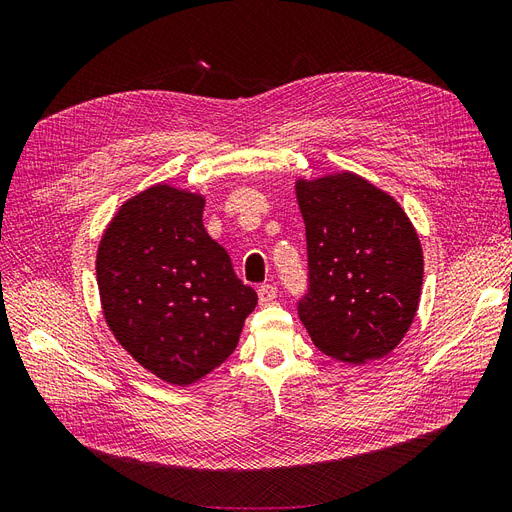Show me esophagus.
I'll list each match as a JSON object with an SVG mask.
<instances>
[{
  "label": "esophagus",
  "instance_id": "1",
  "mask_svg": "<svg viewBox=\"0 0 512 512\" xmlns=\"http://www.w3.org/2000/svg\"><path fill=\"white\" fill-rule=\"evenodd\" d=\"M277 297V288L273 284H262L258 286V301L260 305H269Z\"/></svg>",
  "mask_w": 512,
  "mask_h": 512
}]
</instances>
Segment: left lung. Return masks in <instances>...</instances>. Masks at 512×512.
Here are the masks:
<instances>
[{
  "instance_id": "1",
  "label": "left lung",
  "mask_w": 512,
  "mask_h": 512,
  "mask_svg": "<svg viewBox=\"0 0 512 512\" xmlns=\"http://www.w3.org/2000/svg\"><path fill=\"white\" fill-rule=\"evenodd\" d=\"M307 292L299 318L331 359L361 365L397 348L416 316L423 250L397 200L354 173L299 179Z\"/></svg>"
}]
</instances>
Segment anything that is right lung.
I'll return each instance as SVG.
<instances>
[{
    "instance_id": "add662e5",
    "label": "right lung",
    "mask_w": 512,
    "mask_h": 512,
    "mask_svg": "<svg viewBox=\"0 0 512 512\" xmlns=\"http://www.w3.org/2000/svg\"><path fill=\"white\" fill-rule=\"evenodd\" d=\"M205 198L158 183L104 230L98 288L108 329L160 380L188 386L235 352L258 294L203 226Z\"/></svg>"
}]
</instances>
